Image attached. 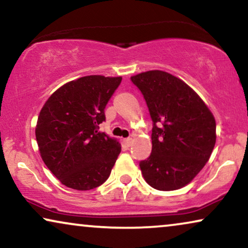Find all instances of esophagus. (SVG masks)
I'll return each mask as SVG.
<instances>
[{"mask_svg":"<svg viewBox=\"0 0 248 248\" xmlns=\"http://www.w3.org/2000/svg\"><path fill=\"white\" fill-rule=\"evenodd\" d=\"M124 145L127 146V147H130L131 146V144H132V138H125V139H124Z\"/></svg>","mask_w":248,"mask_h":248,"instance_id":"obj_1","label":"esophagus"}]
</instances>
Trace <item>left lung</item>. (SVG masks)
Returning a JSON list of instances; mask_svg holds the SVG:
<instances>
[{
	"label": "left lung",
	"instance_id": "8db88e82",
	"mask_svg": "<svg viewBox=\"0 0 248 248\" xmlns=\"http://www.w3.org/2000/svg\"><path fill=\"white\" fill-rule=\"evenodd\" d=\"M153 121L152 153L139 163L142 176L159 191L186 186L203 169L216 144V120L194 91L163 71L130 78Z\"/></svg>",
	"mask_w": 248,
	"mask_h": 248
}]
</instances>
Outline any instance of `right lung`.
Returning <instances> with one entry per match:
<instances>
[{
    "instance_id": "obj_1",
    "label": "right lung",
    "mask_w": 248,
    "mask_h": 248,
    "mask_svg": "<svg viewBox=\"0 0 248 248\" xmlns=\"http://www.w3.org/2000/svg\"><path fill=\"white\" fill-rule=\"evenodd\" d=\"M123 78L84 76L51 94L38 117L36 138L44 163L67 187L100 186L121 152L116 139L99 131L104 109Z\"/></svg>"
}]
</instances>
